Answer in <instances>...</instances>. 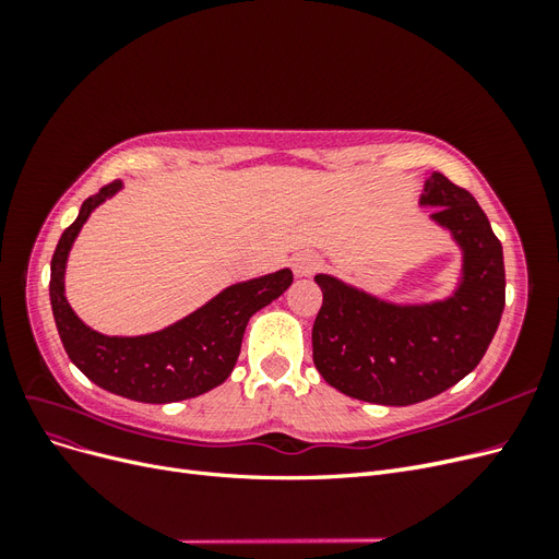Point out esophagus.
Listing matches in <instances>:
<instances>
[{
  "instance_id": "esophagus-1",
  "label": "esophagus",
  "mask_w": 559,
  "mask_h": 559,
  "mask_svg": "<svg viewBox=\"0 0 559 559\" xmlns=\"http://www.w3.org/2000/svg\"><path fill=\"white\" fill-rule=\"evenodd\" d=\"M321 267V259L312 251H300L294 257V273L296 277H310Z\"/></svg>"
}]
</instances>
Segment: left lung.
Returning <instances> with one entry per match:
<instances>
[{
    "label": "left lung",
    "mask_w": 559,
    "mask_h": 559,
    "mask_svg": "<svg viewBox=\"0 0 559 559\" xmlns=\"http://www.w3.org/2000/svg\"><path fill=\"white\" fill-rule=\"evenodd\" d=\"M421 205L464 249V280L450 300L399 308L317 275L324 300L312 326V359L331 386L382 405H413L445 392L476 368L506 302L503 249L483 207L441 173Z\"/></svg>",
    "instance_id": "1"
}]
</instances>
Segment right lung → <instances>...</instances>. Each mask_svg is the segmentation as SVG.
<instances>
[{"label": "right lung", "mask_w": 559, "mask_h": 559, "mask_svg": "<svg viewBox=\"0 0 559 559\" xmlns=\"http://www.w3.org/2000/svg\"><path fill=\"white\" fill-rule=\"evenodd\" d=\"M118 189L121 181L116 179L83 200L76 222L64 228L50 259V308L62 347L83 376L118 396L173 403L205 394L233 373L249 317L289 289L292 270L228 286L207 306L158 333L138 337L97 333L83 324L64 298V263L91 212Z\"/></svg>", "instance_id": "add662e5"}]
</instances>
